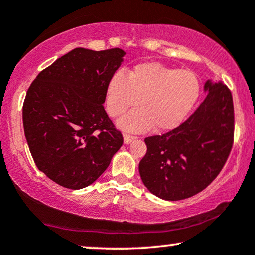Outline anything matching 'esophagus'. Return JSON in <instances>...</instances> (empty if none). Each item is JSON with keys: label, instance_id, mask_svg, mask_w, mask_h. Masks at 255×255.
<instances>
[{"label": "esophagus", "instance_id": "obj_1", "mask_svg": "<svg viewBox=\"0 0 255 255\" xmlns=\"http://www.w3.org/2000/svg\"><path fill=\"white\" fill-rule=\"evenodd\" d=\"M135 138H137V137H134V135L124 133V142H125V144H130V142H131L132 140H134Z\"/></svg>", "mask_w": 255, "mask_h": 255}]
</instances>
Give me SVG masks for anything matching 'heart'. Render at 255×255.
<instances>
[{
	"label": "heart",
	"mask_w": 255,
	"mask_h": 255,
	"mask_svg": "<svg viewBox=\"0 0 255 255\" xmlns=\"http://www.w3.org/2000/svg\"><path fill=\"white\" fill-rule=\"evenodd\" d=\"M200 93V79L194 72L146 62L135 66L128 76L123 72L111 76L106 106L110 116L120 117L140 103L142 109L124 116L120 121L121 127L141 132L155 125L156 130L166 132L179 128L187 120Z\"/></svg>",
	"instance_id": "obj_1"
}]
</instances>
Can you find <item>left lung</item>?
Segmentation results:
<instances>
[{
    "mask_svg": "<svg viewBox=\"0 0 255 255\" xmlns=\"http://www.w3.org/2000/svg\"><path fill=\"white\" fill-rule=\"evenodd\" d=\"M204 89V101L179 128L145 138L147 152L139 173L145 187L162 200H184L204 190L232 149V94L222 82L207 81Z\"/></svg>",
    "mask_w": 255,
    "mask_h": 255,
    "instance_id": "left-lung-1",
    "label": "left lung"
}]
</instances>
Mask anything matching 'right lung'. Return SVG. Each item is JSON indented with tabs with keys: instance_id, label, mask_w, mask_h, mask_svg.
I'll list each match as a JSON object with an SVG mask.
<instances>
[{
	"instance_id": "right-lung-1",
	"label": "right lung",
	"mask_w": 255,
	"mask_h": 255,
	"mask_svg": "<svg viewBox=\"0 0 255 255\" xmlns=\"http://www.w3.org/2000/svg\"><path fill=\"white\" fill-rule=\"evenodd\" d=\"M124 54L117 47L74 48L43 69L27 89L23 103L27 145L38 169L59 186L88 187L123 145L103 103Z\"/></svg>"
}]
</instances>
